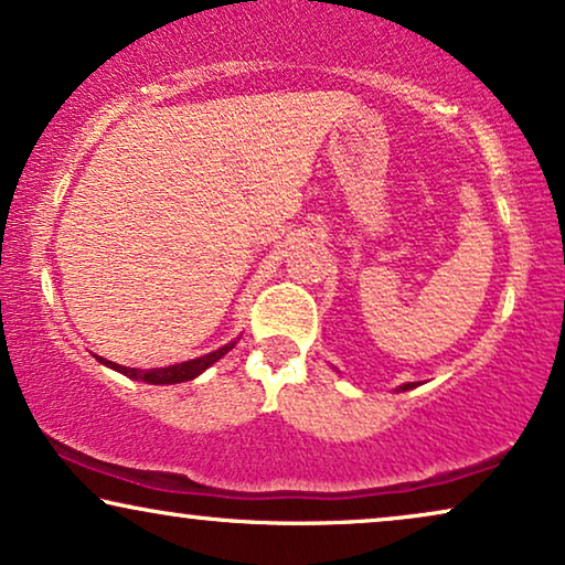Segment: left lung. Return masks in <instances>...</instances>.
<instances>
[{
	"mask_svg": "<svg viewBox=\"0 0 565 565\" xmlns=\"http://www.w3.org/2000/svg\"><path fill=\"white\" fill-rule=\"evenodd\" d=\"M415 386H417V384H415V381H407V384H402L397 392H407V390H415Z\"/></svg>",
	"mask_w": 565,
	"mask_h": 565,
	"instance_id": "8db88e82",
	"label": "left lung"
}]
</instances>
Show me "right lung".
I'll use <instances>...</instances> for the list:
<instances>
[{
  "label": "right lung",
  "instance_id": "obj_1",
  "mask_svg": "<svg viewBox=\"0 0 565 565\" xmlns=\"http://www.w3.org/2000/svg\"><path fill=\"white\" fill-rule=\"evenodd\" d=\"M241 340V337H236V340H231L228 345H223L220 350H212V353L202 355V358H194V361H184V363H173V365H166V369H129V365H119V363H111L106 361V358H98V363L108 365V369L119 371L124 373L127 379H135V381H148V384H181V381H192L200 376V373H204L210 369L212 363H217L220 358H223L228 350L236 348V342Z\"/></svg>",
  "mask_w": 565,
  "mask_h": 565
}]
</instances>
